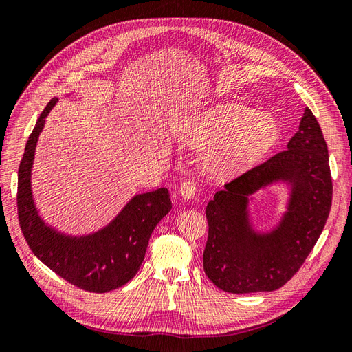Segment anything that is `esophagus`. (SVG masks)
Listing matches in <instances>:
<instances>
[{"instance_id":"1","label":"esophagus","mask_w":352,"mask_h":352,"mask_svg":"<svg viewBox=\"0 0 352 352\" xmlns=\"http://www.w3.org/2000/svg\"><path fill=\"white\" fill-rule=\"evenodd\" d=\"M195 192H197V185L194 180H190V179L185 180V182L179 186V194L182 195V198H185V199L192 198L195 195Z\"/></svg>"}]
</instances>
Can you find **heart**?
I'll return each instance as SVG.
<instances>
[{"mask_svg":"<svg viewBox=\"0 0 352 352\" xmlns=\"http://www.w3.org/2000/svg\"><path fill=\"white\" fill-rule=\"evenodd\" d=\"M279 126L270 114L239 102H220L179 124L182 145L206 153L202 166L212 177H228L252 164L276 145Z\"/></svg>","mask_w":352,"mask_h":352,"instance_id":"b5f03b06","label":"heart"}]
</instances>
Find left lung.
Wrapping results in <instances>:
<instances>
[{
  "label": "left lung",
  "mask_w": 352,
  "mask_h": 352,
  "mask_svg": "<svg viewBox=\"0 0 352 352\" xmlns=\"http://www.w3.org/2000/svg\"><path fill=\"white\" fill-rule=\"evenodd\" d=\"M280 183L290 189L287 210L274 227L260 231L250 220L253 194ZM330 206L327 145L307 107L287 150L232 180L207 204L208 239L202 260L208 279L230 294L279 289L311 252Z\"/></svg>",
  "instance_id": "obj_1"
}]
</instances>
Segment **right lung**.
Returning <instances> with one entry per match:
<instances>
[{
	"label": "right lung",
	"mask_w": 352,
	"mask_h": 352,
	"mask_svg": "<svg viewBox=\"0 0 352 352\" xmlns=\"http://www.w3.org/2000/svg\"><path fill=\"white\" fill-rule=\"evenodd\" d=\"M58 98H52L32 131L17 180L19 221L32 252L69 283L89 292H110L129 282L144 261L151 233L172 210L168 189L138 194L126 202L109 225L70 235L41 217L32 192V167L39 135Z\"/></svg>",
	"instance_id": "add662e5"
}]
</instances>
